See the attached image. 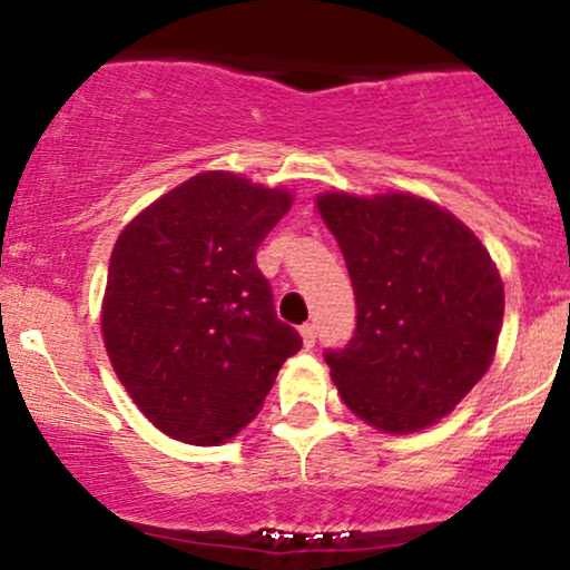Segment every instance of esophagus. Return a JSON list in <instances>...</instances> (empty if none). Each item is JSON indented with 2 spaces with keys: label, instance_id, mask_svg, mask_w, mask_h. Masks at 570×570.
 Returning <instances> with one entry per match:
<instances>
[{
  "label": "esophagus",
  "instance_id": "34e87169",
  "mask_svg": "<svg viewBox=\"0 0 570 570\" xmlns=\"http://www.w3.org/2000/svg\"><path fill=\"white\" fill-rule=\"evenodd\" d=\"M299 335H303L305 348H313L316 345V324H303L299 326Z\"/></svg>",
  "mask_w": 570,
  "mask_h": 570
}]
</instances>
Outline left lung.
Wrapping results in <instances>:
<instances>
[{
    "label": "left lung",
    "mask_w": 570,
    "mask_h": 570,
    "mask_svg": "<svg viewBox=\"0 0 570 570\" xmlns=\"http://www.w3.org/2000/svg\"><path fill=\"white\" fill-rule=\"evenodd\" d=\"M356 294V332L326 351L345 407L385 434H412L461 402L493 362L503 284L480 238L426 198L324 193Z\"/></svg>",
    "instance_id": "obj_1"
}]
</instances>
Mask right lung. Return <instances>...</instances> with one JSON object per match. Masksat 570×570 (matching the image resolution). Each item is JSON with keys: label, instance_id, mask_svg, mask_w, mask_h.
Listing matches in <instances>:
<instances>
[{"label": "right lung", "instance_id": "add662e5", "mask_svg": "<svg viewBox=\"0 0 570 570\" xmlns=\"http://www.w3.org/2000/svg\"><path fill=\"white\" fill-rule=\"evenodd\" d=\"M286 189L206 171L147 206L109 259L101 332L130 399L163 434L230 440L263 407L303 337L276 316L257 248Z\"/></svg>", "mask_w": 570, "mask_h": 570}]
</instances>
